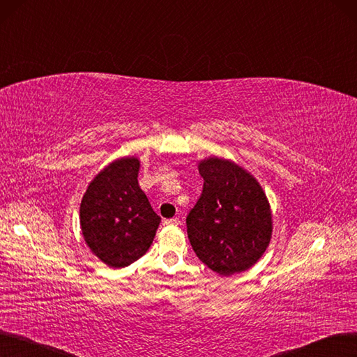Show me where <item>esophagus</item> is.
Here are the masks:
<instances>
[{"mask_svg": "<svg viewBox=\"0 0 357 357\" xmlns=\"http://www.w3.org/2000/svg\"><path fill=\"white\" fill-rule=\"evenodd\" d=\"M164 225H180V220H178V218H169V220H164Z\"/></svg>", "mask_w": 357, "mask_h": 357, "instance_id": "obj_1", "label": "esophagus"}]
</instances>
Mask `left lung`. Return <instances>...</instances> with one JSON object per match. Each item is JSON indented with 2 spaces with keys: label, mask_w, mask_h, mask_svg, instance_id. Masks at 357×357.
Wrapping results in <instances>:
<instances>
[{
  "label": "left lung",
  "mask_w": 357,
  "mask_h": 357,
  "mask_svg": "<svg viewBox=\"0 0 357 357\" xmlns=\"http://www.w3.org/2000/svg\"><path fill=\"white\" fill-rule=\"evenodd\" d=\"M204 190L186 218L190 245L208 268L230 277L253 266L273 236L268 197L248 169L209 156L197 165Z\"/></svg>",
  "instance_id": "8db88e82"
}]
</instances>
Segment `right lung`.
I'll use <instances>...</instances> for the list:
<instances>
[{"label": "right lung", "mask_w": 357, "mask_h": 357, "mask_svg": "<svg viewBox=\"0 0 357 357\" xmlns=\"http://www.w3.org/2000/svg\"><path fill=\"white\" fill-rule=\"evenodd\" d=\"M140 161L124 156L93 177L80 204V228L91 252L109 268H124L151 248L161 218L139 188Z\"/></svg>", "instance_id": "right-lung-1"}]
</instances>
